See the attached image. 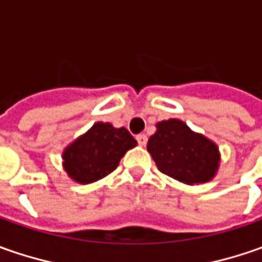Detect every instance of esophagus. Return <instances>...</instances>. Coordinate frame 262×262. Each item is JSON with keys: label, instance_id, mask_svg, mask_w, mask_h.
I'll return each mask as SVG.
<instances>
[{"label": "esophagus", "instance_id": "34e87169", "mask_svg": "<svg viewBox=\"0 0 262 262\" xmlns=\"http://www.w3.org/2000/svg\"><path fill=\"white\" fill-rule=\"evenodd\" d=\"M136 138H137V141H138V144H140V146H146V144H147V136H146V134H138Z\"/></svg>", "mask_w": 262, "mask_h": 262}]
</instances>
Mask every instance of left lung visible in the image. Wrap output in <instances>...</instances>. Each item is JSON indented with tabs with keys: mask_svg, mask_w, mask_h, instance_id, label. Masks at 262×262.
Wrapping results in <instances>:
<instances>
[{
	"mask_svg": "<svg viewBox=\"0 0 262 262\" xmlns=\"http://www.w3.org/2000/svg\"><path fill=\"white\" fill-rule=\"evenodd\" d=\"M147 150L162 173L189 185L210 181L220 162L216 144L179 119L159 122Z\"/></svg>",
	"mask_w": 262,
	"mask_h": 262,
	"instance_id": "8db88e82",
	"label": "left lung"
}]
</instances>
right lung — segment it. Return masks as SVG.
<instances>
[{
    "mask_svg": "<svg viewBox=\"0 0 262 262\" xmlns=\"http://www.w3.org/2000/svg\"><path fill=\"white\" fill-rule=\"evenodd\" d=\"M136 146L128 129L97 122L66 148L62 156L66 172L80 184L95 182L114 172L122 156Z\"/></svg>",
    "mask_w": 262,
    "mask_h": 262,
    "instance_id": "obj_1",
    "label": "right lung"
}]
</instances>
